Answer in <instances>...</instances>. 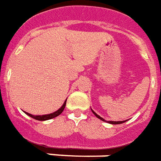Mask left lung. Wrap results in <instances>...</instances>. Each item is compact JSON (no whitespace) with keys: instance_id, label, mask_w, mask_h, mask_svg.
<instances>
[{"instance_id":"left-lung-1","label":"left lung","mask_w":161,"mask_h":161,"mask_svg":"<svg viewBox=\"0 0 161 161\" xmlns=\"http://www.w3.org/2000/svg\"><path fill=\"white\" fill-rule=\"evenodd\" d=\"M91 110H92V109H91ZM92 112H93V114H95V115H96V117L98 118V119H100L102 120V121H104V122H108V123H109V124H112V125H119V124L125 123V121H126V120H124V121H107V120H105L104 119H103V118L100 117L98 114H96V112H94V111H93V110H92Z\"/></svg>"}]
</instances>
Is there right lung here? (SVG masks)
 Wrapping results in <instances>:
<instances>
[{
  "label": "right lung",
  "mask_w": 161,
  "mask_h": 161,
  "mask_svg": "<svg viewBox=\"0 0 161 161\" xmlns=\"http://www.w3.org/2000/svg\"><path fill=\"white\" fill-rule=\"evenodd\" d=\"M65 104H66V100L64 102V104L61 106V108L58 109L57 111H55V112H53V113L49 114H45V115H32V114H29V113H26V112H25V114H27L30 117H31L32 119H35L36 120H40V121H45V120L51 119H53V118L59 116V114H61L63 111H64V109H65Z\"/></svg>",
  "instance_id": "1"
}]
</instances>
